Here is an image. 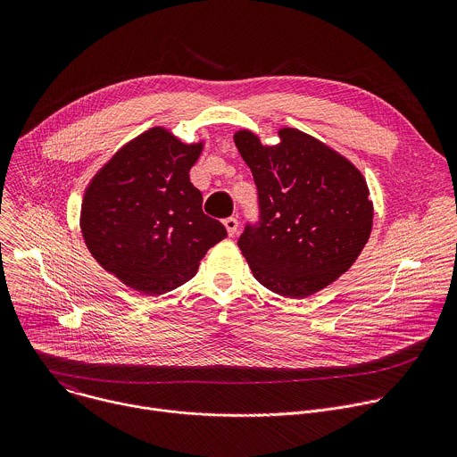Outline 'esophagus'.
I'll return each instance as SVG.
<instances>
[{
  "label": "esophagus",
  "mask_w": 457,
  "mask_h": 457,
  "mask_svg": "<svg viewBox=\"0 0 457 457\" xmlns=\"http://www.w3.org/2000/svg\"><path fill=\"white\" fill-rule=\"evenodd\" d=\"M224 226H226V229H228V235H229V237H235V235H237V231H238V220H237L235 217H228V219H224Z\"/></svg>",
  "instance_id": "esophagus-1"
}]
</instances>
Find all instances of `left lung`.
Masks as SVG:
<instances>
[{
  "label": "left lung",
  "instance_id": "8db88e82",
  "mask_svg": "<svg viewBox=\"0 0 457 457\" xmlns=\"http://www.w3.org/2000/svg\"><path fill=\"white\" fill-rule=\"evenodd\" d=\"M278 136L277 146H264L247 129L235 134L260 210L238 247L264 287L305 298L356 262L372 229V203L363 175L345 157L295 128Z\"/></svg>",
  "mask_w": 457,
  "mask_h": 457
}]
</instances>
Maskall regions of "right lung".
<instances>
[{"label":"right lung","instance_id":"right-lung-1","mask_svg":"<svg viewBox=\"0 0 457 457\" xmlns=\"http://www.w3.org/2000/svg\"><path fill=\"white\" fill-rule=\"evenodd\" d=\"M203 143L184 145L155 126L122 146L92 179L81 206V233L108 273L145 295L168 293L199 270L226 228L204 215L189 182Z\"/></svg>","mask_w":457,"mask_h":457}]
</instances>
